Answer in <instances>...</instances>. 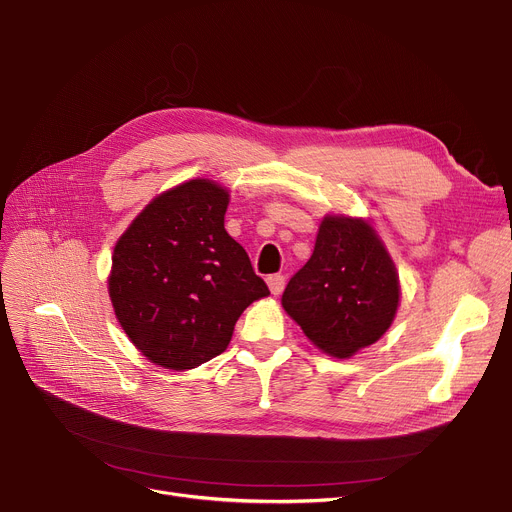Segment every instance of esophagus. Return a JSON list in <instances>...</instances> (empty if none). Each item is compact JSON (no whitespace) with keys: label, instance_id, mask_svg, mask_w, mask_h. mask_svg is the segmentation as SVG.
<instances>
[{"label":"esophagus","instance_id":"obj_1","mask_svg":"<svg viewBox=\"0 0 512 512\" xmlns=\"http://www.w3.org/2000/svg\"><path fill=\"white\" fill-rule=\"evenodd\" d=\"M284 284H286V278L282 274L267 276V286H270L272 294H280L284 290Z\"/></svg>","mask_w":512,"mask_h":512}]
</instances>
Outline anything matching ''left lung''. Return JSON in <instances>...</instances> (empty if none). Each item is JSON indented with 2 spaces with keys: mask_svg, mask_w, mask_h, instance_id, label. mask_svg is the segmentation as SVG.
Listing matches in <instances>:
<instances>
[{
  "mask_svg": "<svg viewBox=\"0 0 512 512\" xmlns=\"http://www.w3.org/2000/svg\"><path fill=\"white\" fill-rule=\"evenodd\" d=\"M400 303L394 261L373 226L351 215H326L311 259L282 294L284 311L332 357L346 359L378 342Z\"/></svg>",
  "mask_w": 512,
  "mask_h": 512,
  "instance_id": "8db88e82",
  "label": "left lung"
}]
</instances>
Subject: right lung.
Listing matches in <instances>:
<instances>
[{"label": "right lung", "instance_id": "right-lung-1", "mask_svg": "<svg viewBox=\"0 0 512 512\" xmlns=\"http://www.w3.org/2000/svg\"><path fill=\"white\" fill-rule=\"evenodd\" d=\"M226 188L186 180L157 195L118 238L107 290L130 342L186 371L222 355L240 313L270 294L226 232Z\"/></svg>", "mask_w": 512, "mask_h": 512}]
</instances>
